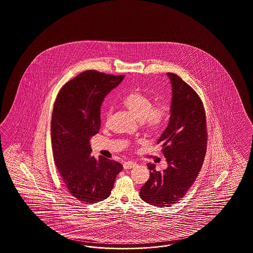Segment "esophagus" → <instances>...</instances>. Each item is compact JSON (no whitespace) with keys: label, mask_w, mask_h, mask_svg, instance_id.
Instances as JSON below:
<instances>
[{"label":"esophagus","mask_w":253,"mask_h":253,"mask_svg":"<svg viewBox=\"0 0 253 253\" xmlns=\"http://www.w3.org/2000/svg\"><path fill=\"white\" fill-rule=\"evenodd\" d=\"M135 166H136V163L129 161V162H125L123 164V169H130L135 167Z\"/></svg>","instance_id":"obj_1"}]
</instances>
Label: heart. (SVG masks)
Instances as JSON below:
<instances>
[{"mask_svg": "<svg viewBox=\"0 0 253 253\" xmlns=\"http://www.w3.org/2000/svg\"><path fill=\"white\" fill-rule=\"evenodd\" d=\"M152 103L151 98L138 90L128 92L122 100V105L140 121L142 127L146 131L156 132L165 126L169 111L165 104L152 105ZM109 115V112L105 113L106 119Z\"/></svg>", "mask_w": 253, "mask_h": 253, "instance_id": "obj_1", "label": "heart"}]
</instances>
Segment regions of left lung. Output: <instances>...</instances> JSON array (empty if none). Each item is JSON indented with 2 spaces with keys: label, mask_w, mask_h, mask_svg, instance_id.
I'll use <instances>...</instances> for the list:
<instances>
[{
  "label": "left lung",
  "mask_w": 253,
  "mask_h": 253,
  "mask_svg": "<svg viewBox=\"0 0 253 253\" xmlns=\"http://www.w3.org/2000/svg\"><path fill=\"white\" fill-rule=\"evenodd\" d=\"M172 85L170 118L158 144L168 168L156 171L148 164L150 179L140 198L154 206L169 207L179 202L192 186L202 169L207 147V125L200 96L178 75L168 72Z\"/></svg>",
  "instance_id": "left-lung-1"
}]
</instances>
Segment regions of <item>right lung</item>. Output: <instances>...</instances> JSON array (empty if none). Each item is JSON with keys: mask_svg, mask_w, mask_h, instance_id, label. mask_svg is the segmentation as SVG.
I'll return each mask as SVG.
<instances>
[{"mask_svg": "<svg viewBox=\"0 0 253 253\" xmlns=\"http://www.w3.org/2000/svg\"><path fill=\"white\" fill-rule=\"evenodd\" d=\"M124 75L85 71L59 91L51 117L53 159L67 189L78 201L97 203L111 194L122 165L91 156V136L101 128L104 97L118 86Z\"/></svg>", "mask_w": 253, "mask_h": 253, "instance_id": "obj_1", "label": "right lung"}]
</instances>
